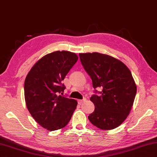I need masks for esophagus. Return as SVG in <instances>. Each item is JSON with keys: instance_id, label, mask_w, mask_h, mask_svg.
Wrapping results in <instances>:
<instances>
[{"instance_id": "obj_1", "label": "esophagus", "mask_w": 157, "mask_h": 157, "mask_svg": "<svg viewBox=\"0 0 157 157\" xmlns=\"http://www.w3.org/2000/svg\"><path fill=\"white\" fill-rule=\"evenodd\" d=\"M86 100V98H84L83 99H79V100H78V104H82V103H83V102H84Z\"/></svg>"}]
</instances>
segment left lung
I'll return each mask as SVG.
<instances>
[{"instance_id":"8db88e82","label":"left lung","mask_w":157,"mask_h":157,"mask_svg":"<svg viewBox=\"0 0 157 157\" xmlns=\"http://www.w3.org/2000/svg\"><path fill=\"white\" fill-rule=\"evenodd\" d=\"M79 56L93 88H102L99 95L90 98L95 110L88 119L101 130L117 128L129 115L135 98L136 85L132 73L121 61L106 54L86 53Z\"/></svg>"}]
</instances>
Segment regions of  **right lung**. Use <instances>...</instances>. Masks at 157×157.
Returning a JSON list of instances; mask_svg holds the SVG:
<instances>
[{
  "mask_svg": "<svg viewBox=\"0 0 157 157\" xmlns=\"http://www.w3.org/2000/svg\"><path fill=\"white\" fill-rule=\"evenodd\" d=\"M78 59L75 53L54 51L40 59L25 78L27 109L37 123L48 130L66 126L76 109L78 101L59 93L65 89L62 82Z\"/></svg>",
  "mask_w": 157,
  "mask_h": 157,
  "instance_id": "1",
  "label": "right lung"
}]
</instances>
